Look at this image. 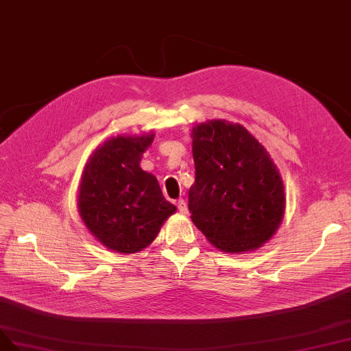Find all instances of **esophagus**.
Here are the masks:
<instances>
[{"mask_svg": "<svg viewBox=\"0 0 351 351\" xmlns=\"http://www.w3.org/2000/svg\"><path fill=\"white\" fill-rule=\"evenodd\" d=\"M176 206H178V211L180 214H186L188 213V206H186V202L184 199H178L176 201Z\"/></svg>", "mask_w": 351, "mask_h": 351, "instance_id": "obj_1", "label": "esophagus"}]
</instances>
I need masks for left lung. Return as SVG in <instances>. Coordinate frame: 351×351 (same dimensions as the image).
<instances>
[{"instance_id":"obj_1","label":"left lung","mask_w":351,"mask_h":351,"mask_svg":"<svg viewBox=\"0 0 351 351\" xmlns=\"http://www.w3.org/2000/svg\"><path fill=\"white\" fill-rule=\"evenodd\" d=\"M195 182L189 189L192 223L217 249H258L285 214V189L266 149L240 124L211 120L192 128Z\"/></svg>"}]
</instances>
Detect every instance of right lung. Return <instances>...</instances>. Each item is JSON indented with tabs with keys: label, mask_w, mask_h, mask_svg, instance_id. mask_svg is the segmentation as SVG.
<instances>
[{
	"label": "right lung",
	"mask_w": 351,
	"mask_h": 351,
	"mask_svg": "<svg viewBox=\"0 0 351 351\" xmlns=\"http://www.w3.org/2000/svg\"><path fill=\"white\" fill-rule=\"evenodd\" d=\"M153 138V133L111 137L90 154L84 169L77 210L93 236L115 253L147 247L176 211L156 176L140 167Z\"/></svg>",
	"instance_id": "right-lung-1"
}]
</instances>
